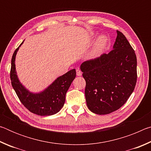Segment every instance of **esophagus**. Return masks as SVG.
Here are the masks:
<instances>
[{
  "label": "esophagus",
  "mask_w": 151,
  "mask_h": 151,
  "mask_svg": "<svg viewBox=\"0 0 151 151\" xmlns=\"http://www.w3.org/2000/svg\"><path fill=\"white\" fill-rule=\"evenodd\" d=\"M76 75H77V76H81L82 75V72L79 69L76 70Z\"/></svg>",
  "instance_id": "esophagus-1"
}]
</instances>
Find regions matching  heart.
<instances>
[{
    "instance_id": "obj_1",
    "label": "heart",
    "mask_w": 151,
    "mask_h": 151,
    "mask_svg": "<svg viewBox=\"0 0 151 151\" xmlns=\"http://www.w3.org/2000/svg\"><path fill=\"white\" fill-rule=\"evenodd\" d=\"M107 42V39L105 36H100L97 39L96 42L95 43V45L93 47V49L91 51L89 56L91 58H96L99 57L101 55L102 51L105 47Z\"/></svg>"
}]
</instances>
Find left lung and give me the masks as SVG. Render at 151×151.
Instances as JSON below:
<instances>
[{"label":"left lung","instance_id":"left-lung-1","mask_svg":"<svg viewBox=\"0 0 151 151\" xmlns=\"http://www.w3.org/2000/svg\"><path fill=\"white\" fill-rule=\"evenodd\" d=\"M113 49L81 65L85 98L91 112L107 114L127 101L137 83V57L125 36L116 30Z\"/></svg>","mask_w":151,"mask_h":151}]
</instances>
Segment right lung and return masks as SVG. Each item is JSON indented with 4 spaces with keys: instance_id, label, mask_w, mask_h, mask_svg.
I'll return each instance as SVG.
<instances>
[{
    "instance_id": "obj_1",
    "label": "right lung",
    "mask_w": 151,
    "mask_h": 151,
    "mask_svg": "<svg viewBox=\"0 0 151 151\" xmlns=\"http://www.w3.org/2000/svg\"><path fill=\"white\" fill-rule=\"evenodd\" d=\"M23 42L15 50L12 57V86L20 102L29 111L40 116L52 115L59 112L63 107L66 92L76 77V70H70L65 75L58 76L47 88L40 93H32L20 82L15 66L17 53Z\"/></svg>"
}]
</instances>
